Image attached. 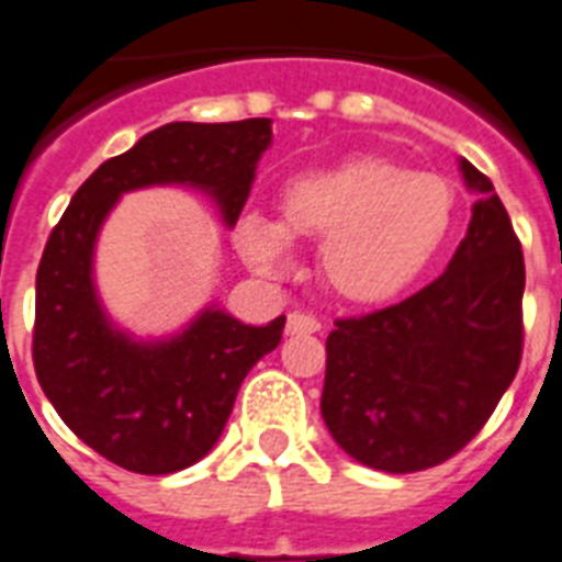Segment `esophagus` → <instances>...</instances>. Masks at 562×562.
<instances>
[{"mask_svg": "<svg viewBox=\"0 0 562 562\" xmlns=\"http://www.w3.org/2000/svg\"><path fill=\"white\" fill-rule=\"evenodd\" d=\"M285 333L289 335H312L321 333V321L308 312H291L289 324H285Z\"/></svg>", "mask_w": 562, "mask_h": 562, "instance_id": "1", "label": "esophagus"}]
</instances>
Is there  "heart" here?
I'll return each instance as SVG.
<instances>
[{"label":"heart","instance_id":"heart-1","mask_svg":"<svg viewBox=\"0 0 562 562\" xmlns=\"http://www.w3.org/2000/svg\"><path fill=\"white\" fill-rule=\"evenodd\" d=\"M454 189L405 162L359 154L297 178L280 201V224L247 215L238 247L250 265L282 271L289 238L324 241L321 280L335 297L379 306L408 289L449 236Z\"/></svg>","mask_w":562,"mask_h":562}]
</instances>
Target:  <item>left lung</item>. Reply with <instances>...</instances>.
Here are the masks:
<instances>
[{"label": "left lung", "mask_w": 562, "mask_h": 562, "mask_svg": "<svg viewBox=\"0 0 562 562\" xmlns=\"http://www.w3.org/2000/svg\"><path fill=\"white\" fill-rule=\"evenodd\" d=\"M461 169L481 201L449 268L402 303L338 317L326 338L321 414L373 470L419 472L461 452L522 361V241L493 183Z\"/></svg>", "instance_id": "obj_1"}]
</instances>
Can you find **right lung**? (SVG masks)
<instances>
[{
    "label": "right lung",
    "instance_id": "add662e5",
    "mask_svg": "<svg viewBox=\"0 0 562 562\" xmlns=\"http://www.w3.org/2000/svg\"><path fill=\"white\" fill-rule=\"evenodd\" d=\"M268 143L271 119L157 127L101 162L48 236L37 268L34 373L66 426L122 470L169 475L201 461L227 426L245 375L277 350L285 317L247 326L206 308L171 341L134 344L95 300V233L119 194L151 183L206 189L236 224Z\"/></svg>",
    "mask_w": 562,
    "mask_h": 562
}]
</instances>
